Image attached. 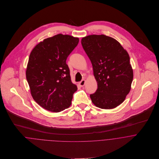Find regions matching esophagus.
Here are the masks:
<instances>
[{
  "label": "esophagus",
  "mask_w": 159,
  "mask_h": 159,
  "mask_svg": "<svg viewBox=\"0 0 159 159\" xmlns=\"http://www.w3.org/2000/svg\"><path fill=\"white\" fill-rule=\"evenodd\" d=\"M85 83H86V80H83L81 81H80L79 83V84H80V86L81 87H83L84 86V84H85Z\"/></svg>",
  "instance_id": "1"
}]
</instances>
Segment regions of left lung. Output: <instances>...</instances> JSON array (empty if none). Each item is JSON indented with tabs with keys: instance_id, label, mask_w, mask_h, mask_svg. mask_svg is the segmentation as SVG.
<instances>
[{
	"instance_id": "left-lung-1",
	"label": "left lung",
	"mask_w": 159,
	"mask_h": 159,
	"mask_svg": "<svg viewBox=\"0 0 159 159\" xmlns=\"http://www.w3.org/2000/svg\"><path fill=\"white\" fill-rule=\"evenodd\" d=\"M81 44L91 60L98 86L90 95L92 103L102 109L117 107L129 93L133 81L128 52L116 40L105 35L86 36Z\"/></svg>"
}]
</instances>
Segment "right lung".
Segmentation results:
<instances>
[{"label": "right lung", "mask_w": 159, "mask_h": 159, "mask_svg": "<svg viewBox=\"0 0 159 159\" xmlns=\"http://www.w3.org/2000/svg\"><path fill=\"white\" fill-rule=\"evenodd\" d=\"M78 42V38L60 34L43 40L30 54L26 79L34 100L46 110L57 113L71 104L78 88L66 60Z\"/></svg>", "instance_id": "right-lung-1"}]
</instances>
